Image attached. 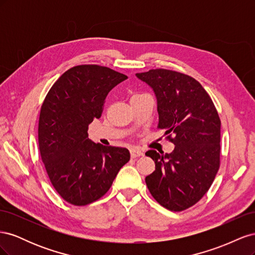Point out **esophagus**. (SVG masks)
<instances>
[{
    "mask_svg": "<svg viewBox=\"0 0 255 255\" xmlns=\"http://www.w3.org/2000/svg\"><path fill=\"white\" fill-rule=\"evenodd\" d=\"M129 152H130V156H132V158H136V157H139V156L143 155V152L138 148H132Z\"/></svg>",
    "mask_w": 255,
    "mask_h": 255,
    "instance_id": "obj_1",
    "label": "esophagus"
}]
</instances>
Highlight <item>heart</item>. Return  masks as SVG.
I'll list each match as a JSON object with an SVG mask.
<instances>
[{
    "mask_svg": "<svg viewBox=\"0 0 255 255\" xmlns=\"http://www.w3.org/2000/svg\"><path fill=\"white\" fill-rule=\"evenodd\" d=\"M136 95H139V94H136Z\"/></svg>",
    "mask_w": 255,
    "mask_h": 255,
    "instance_id": "b5f03b06",
    "label": "heart"
}]
</instances>
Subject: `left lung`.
<instances>
[{"label":"left lung","instance_id":"obj_1","mask_svg":"<svg viewBox=\"0 0 255 255\" xmlns=\"http://www.w3.org/2000/svg\"><path fill=\"white\" fill-rule=\"evenodd\" d=\"M136 76L155 92L157 128L166 129L167 140L175 144L165 155L155 150L145 152L155 161V171L145 176V184L167 210H187L203 198L219 170L218 112L202 85L187 74L152 69Z\"/></svg>","mask_w":255,"mask_h":255}]
</instances>
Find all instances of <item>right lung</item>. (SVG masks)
<instances>
[{
	"label": "right lung",
	"mask_w": 255,
	"mask_h": 255,
	"mask_svg": "<svg viewBox=\"0 0 255 255\" xmlns=\"http://www.w3.org/2000/svg\"><path fill=\"white\" fill-rule=\"evenodd\" d=\"M128 76L99 65H79L53 84L41 105L38 145L58 195L83 206L110 190L129 160L126 148L91 142L88 126L101 117L109 92Z\"/></svg>",
	"instance_id": "1"
}]
</instances>
